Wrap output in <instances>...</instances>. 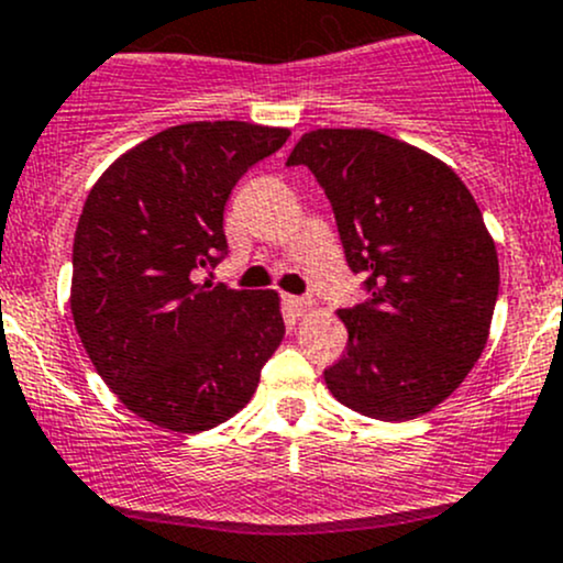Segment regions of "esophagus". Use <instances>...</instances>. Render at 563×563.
Segmentation results:
<instances>
[{
    "instance_id": "esophagus-1",
    "label": "esophagus",
    "mask_w": 563,
    "mask_h": 563,
    "mask_svg": "<svg viewBox=\"0 0 563 563\" xmlns=\"http://www.w3.org/2000/svg\"><path fill=\"white\" fill-rule=\"evenodd\" d=\"M286 307L294 312V316H305V312L312 310V299H307V297H286Z\"/></svg>"
}]
</instances>
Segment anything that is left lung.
<instances>
[{
    "instance_id": "8db88e82",
    "label": "left lung",
    "mask_w": 563,
    "mask_h": 563,
    "mask_svg": "<svg viewBox=\"0 0 563 563\" xmlns=\"http://www.w3.org/2000/svg\"><path fill=\"white\" fill-rule=\"evenodd\" d=\"M286 164L316 175L369 294L340 310L347 347L329 390L377 421L434 410L481 358L499 294L475 197L440 158L372 129L307 132Z\"/></svg>"
}]
</instances>
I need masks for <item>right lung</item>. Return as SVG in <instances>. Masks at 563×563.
Wrapping results in <instances>:
<instances>
[{"mask_svg": "<svg viewBox=\"0 0 563 563\" xmlns=\"http://www.w3.org/2000/svg\"><path fill=\"white\" fill-rule=\"evenodd\" d=\"M288 129L194 121L112 162L82 205L73 247L75 329L134 416L197 434L251 401L286 323L275 291L199 283L227 256L223 207Z\"/></svg>", "mask_w": 563, "mask_h": 563, "instance_id": "1", "label": "right lung"}]
</instances>
